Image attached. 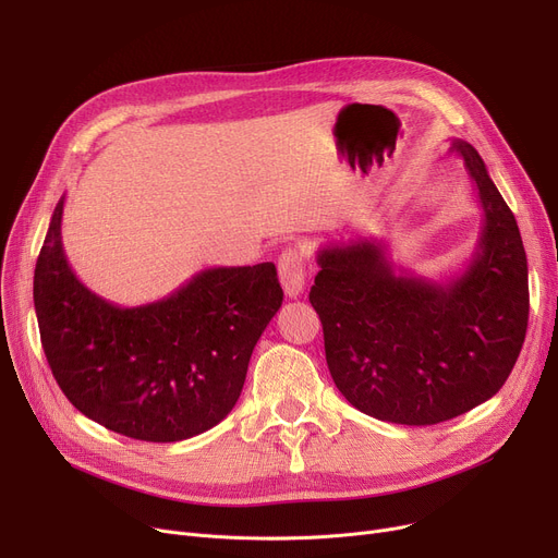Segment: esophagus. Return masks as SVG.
Segmentation results:
<instances>
[{
	"label": "esophagus",
	"instance_id": "34e87169",
	"mask_svg": "<svg viewBox=\"0 0 558 558\" xmlns=\"http://www.w3.org/2000/svg\"><path fill=\"white\" fill-rule=\"evenodd\" d=\"M278 276L282 282L284 294L289 299H299L305 289V262L301 251L296 248H287L282 251L278 259Z\"/></svg>",
	"mask_w": 558,
	"mask_h": 558
}]
</instances>
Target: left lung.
Listing matches in <instances>:
<instances>
[{
  "mask_svg": "<svg viewBox=\"0 0 558 558\" xmlns=\"http://www.w3.org/2000/svg\"><path fill=\"white\" fill-rule=\"evenodd\" d=\"M482 205L465 269L436 282L393 269L385 242L324 246L310 303L343 398L398 425H436L502 389L530 318L526 255L513 213L473 144L452 140Z\"/></svg>",
  "mask_w": 558,
  "mask_h": 558,
  "instance_id": "left-lung-1",
  "label": "left lung"
}]
</instances>
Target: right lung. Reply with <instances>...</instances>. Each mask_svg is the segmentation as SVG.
<instances>
[{
	"label": "right lung",
	"mask_w": 558,
	"mask_h": 558,
	"mask_svg": "<svg viewBox=\"0 0 558 558\" xmlns=\"http://www.w3.org/2000/svg\"><path fill=\"white\" fill-rule=\"evenodd\" d=\"M63 205L65 196L34 276L40 341L58 387L83 416L137 441H185L221 423L282 305L276 264L203 269L160 301L120 307L72 271Z\"/></svg>",
	"instance_id": "1"
}]
</instances>
